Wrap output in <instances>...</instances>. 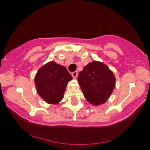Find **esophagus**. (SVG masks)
<instances>
[{
  "instance_id": "1",
  "label": "esophagus",
  "mask_w": 150,
  "mask_h": 150,
  "mask_svg": "<svg viewBox=\"0 0 150 150\" xmlns=\"http://www.w3.org/2000/svg\"><path fill=\"white\" fill-rule=\"evenodd\" d=\"M71 75H72V76H73V77H74V78H76V77H77V75H78V73H77V71L73 72Z\"/></svg>"
}]
</instances>
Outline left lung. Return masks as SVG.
<instances>
[{
    "label": "left lung",
    "mask_w": 150,
    "mask_h": 150,
    "mask_svg": "<svg viewBox=\"0 0 150 150\" xmlns=\"http://www.w3.org/2000/svg\"><path fill=\"white\" fill-rule=\"evenodd\" d=\"M77 80L86 99L95 106L107 101L116 85L113 73L106 65L98 61L86 65L79 73Z\"/></svg>",
    "instance_id": "left-lung-1"
}]
</instances>
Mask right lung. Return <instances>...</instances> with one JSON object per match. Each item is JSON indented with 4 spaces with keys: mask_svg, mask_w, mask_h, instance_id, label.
Here are the masks:
<instances>
[{
    "mask_svg": "<svg viewBox=\"0 0 150 150\" xmlns=\"http://www.w3.org/2000/svg\"><path fill=\"white\" fill-rule=\"evenodd\" d=\"M72 78L64 66L51 61L38 70L34 82L38 94L49 104H56L63 99Z\"/></svg>",
    "mask_w": 150,
    "mask_h": 150,
    "instance_id": "1",
    "label": "right lung"
}]
</instances>
